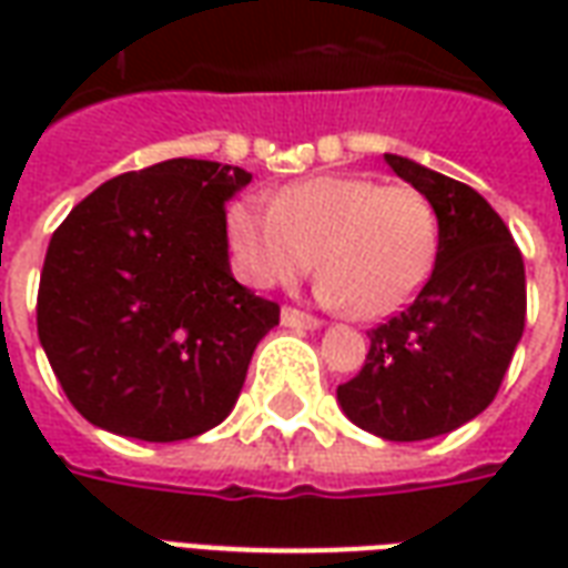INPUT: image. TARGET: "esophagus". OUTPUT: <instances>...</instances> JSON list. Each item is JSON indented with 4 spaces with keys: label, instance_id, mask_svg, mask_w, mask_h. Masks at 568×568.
<instances>
[{
    "label": "esophagus",
    "instance_id": "34e87169",
    "mask_svg": "<svg viewBox=\"0 0 568 568\" xmlns=\"http://www.w3.org/2000/svg\"><path fill=\"white\" fill-rule=\"evenodd\" d=\"M280 320H283L285 328H304V332H316V328L322 325L316 316H310V313H301V310H295V307H285Z\"/></svg>",
    "mask_w": 568,
    "mask_h": 568
}]
</instances>
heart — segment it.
<instances>
[{
    "instance_id": "1",
    "label": "heart",
    "mask_w": 568,
    "mask_h": 568,
    "mask_svg": "<svg viewBox=\"0 0 568 568\" xmlns=\"http://www.w3.org/2000/svg\"><path fill=\"white\" fill-rule=\"evenodd\" d=\"M227 240L252 285H292L320 255L322 301L356 320H383L405 307L435 267L438 212L417 187L325 173L285 185L273 206L236 200Z\"/></svg>"
}]
</instances>
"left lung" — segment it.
<instances>
[{
  "mask_svg": "<svg viewBox=\"0 0 568 568\" xmlns=\"http://www.w3.org/2000/svg\"><path fill=\"white\" fill-rule=\"evenodd\" d=\"M386 163L438 212V255L417 301L368 332V358L337 386V405L377 438L426 440L499 393L526 322L524 255L475 187L402 154Z\"/></svg>",
  "mask_w": 568,
  "mask_h": 568,
  "instance_id": "8db88e82",
  "label": "left lung"
}]
</instances>
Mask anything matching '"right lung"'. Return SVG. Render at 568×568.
<instances>
[{"instance_id": "right-lung-1", "label": "right lung", "mask_w": 568, "mask_h": 568, "mask_svg": "<svg viewBox=\"0 0 568 568\" xmlns=\"http://www.w3.org/2000/svg\"><path fill=\"white\" fill-rule=\"evenodd\" d=\"M252 182L231 163L173 158L109 179L51 236L39 341L93 426L197 438L234 410L280 307L231 273L224 203Z\"/></svg>"}]
</instances>
